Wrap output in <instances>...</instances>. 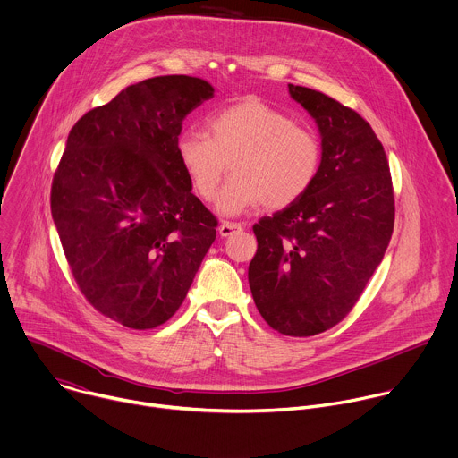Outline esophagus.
Listing matches in <instances>:
<instances>
[{"label": "esophagus", "instance_id": "34e87169", "mask_svg": "<svg viewBox=\"0 0 458 458\" xmlns=\"http://www.w3.org/2000/svg\"><path fill=\"white\" fill-rule=\"evenodd\" d=\"M241 230H242V226H241L239 223L223 221V223L219 225V235H221V237H230L232 233H235V232H241Z\"/></svg>", "mask_w": 458, "mask_h": 458}]
</instances>
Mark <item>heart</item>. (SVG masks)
<instances>
[{
    "instance_id": "obj_1",
    "label": "heart",
    "mask_w": 458,
    "mask_h": 458,
    "mask_svg": "<svg viewBox=\"0 0 458 458\" xmlns=\"http://www.w3.org/2000/svg\"><path fill=\"white\" fill-rule=\"evenodd\" d=\"M207 131H185L178 158L194 192L212 199L228 171L217 210L226 216L262 205L280 210L296 203L317 180L322 150L317 136L259 100L244 98L207 118Z\"/></svg>"
}]
</instances>
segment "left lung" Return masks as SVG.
Returning <instances> with one entry per match:
<instances>
[{"mask_svg": "<svg viewBox=\"0 0 458 458\" xmlns=\"http://www.w3.org/2000/svg\"><path fill=\"white\" fill-rule=\"evenodd\" d=\"M289 95L317 122L322 160L311 189L255 226L248 267L255 306L285 336H315L342 322L383 260L394 230L385 148L354 109L303 86Z\"/></svg>", "mask_w": 458, "mask_h": 458, "instance_id": "obj_1", "label": "left lung"}]
</instances>
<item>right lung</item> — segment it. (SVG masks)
I'll return each instance as SVG.
<instances>
[{"label":"right lung","instance_id":"add662e5","mask_svg":"<svg viewBox=\"0 0 458 458\" xmlns=\"http://www.w3.org/2000/svg\"><path fill=\"white\" fill-rule=\"evenodd\" d=\"M214 97L189 75L152 77L88 111L52 183V217L91 306L131 327L165 324L216 241V217L178 158L185 116Z\"/></svg>","mask_w":458,"mask_h":458}]
</instances>
